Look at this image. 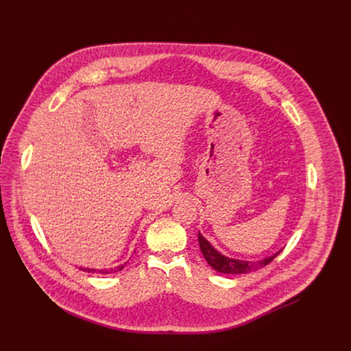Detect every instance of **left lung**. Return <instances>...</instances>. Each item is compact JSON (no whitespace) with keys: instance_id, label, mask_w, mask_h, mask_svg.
I'll list each match as a JSON object with an SVG mask.
<instances>
[{"instance_id":"obj_1","label":"left lung","mask_w":351,"mask_h":351,"mask_svg":"<svg viewBox=\"0 0 351 351\" xmlns=\"http://www.w3.org/2000/svg\"><path fill=\"white\" fill-rule=\"evenodd\" d=\"M198 244H199V250L206 258V261L211 265V268H214L215 271L221 272V274H248L253 271H258L261 268H264L265 265H268L269 263L274 261L275 257H278V254L280 252H278L276 254L264 258L261 261H241V260H234V258H228L222 254H219L217 250L208 243L207 239H204L202 234L198 233Z\"/></svg>"}]
</instances>
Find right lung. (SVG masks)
<instances>
[{"label":"right lung","instance_id":"1","mask_svg":"<svg viewBox=\"0 0 351 351\" xmlns=\"http://www.w3.org/2000/svg\"><path fill=\"white\" fill-rule=\"evenodd\" d=\"M126 264V263H125ZM125 264L123 265H119V267H117V268H111V269H88V268H80L82 271H84V272H93V274H114V272H118V271H122L123 268H125Z\"/></svg>","mask_w":351,"mask_h":351}]
</instances>
